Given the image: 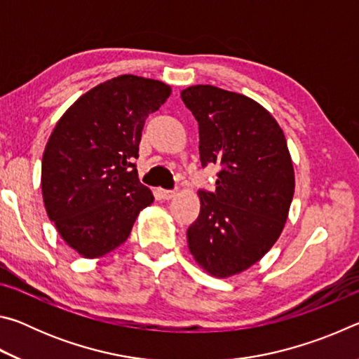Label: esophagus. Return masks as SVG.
<instances>
[{"label": "esophagus", "instance_id": "1", "mask_svg": "<svg viewBox=\"0 0 359 359\" xmlns=\"http://www.w3.org/2000/svg\"><path fill=\"white\" fill-rule=\"evenodd\" d=\"M158 194H160L161 199H165V201H169V199H172L175 194H177V191H171V190H163V188H160L158 190Z\"/></svg>", "mask_w": 359, "mask_h": 359}]
</instances>
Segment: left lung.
Returning <instances> with one entry per match:
<instances>
[{
    "instance_id": "left-lung-1",
    "label": "left lung",
    "mask_w": 359,
    "mask_h": 359,
    "mask_svg": "<svg viewBox=\"0 0 359 359\" xmlns=\"http://www.w3.org/2000/svg\"><path fill=\"white\" fill-rule=\"evenodd\" d=\"M180 96L198 120L201 165L222 166L215 193H198L188 248L208 274L228 278L280 238L294 194L293 161L280 125L259 102L214 85H193Z\"/></svg>"
}]
</instances>
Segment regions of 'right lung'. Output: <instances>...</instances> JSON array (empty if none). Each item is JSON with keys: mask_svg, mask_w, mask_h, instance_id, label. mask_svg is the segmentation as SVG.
Wrapping results in <instances>:
<instances>
[{"mask_svg": "<svg viewBox=\"0 0 359 359\" xmlns=\"http://www.w3.org/2000/svg\"><path fill=\"white\" fill-rule=\"evenodd\" d=\"M171 92L155 79L123 74L88 90L57 121L42 155V199L58 234L81 257L115 250L154 203L135 160L145 118Z\"/></svg>", "mask_w": 359, "mask_h": 359, "instance_id": "right-lung-1", "label": "right lung"}]
</instances>
